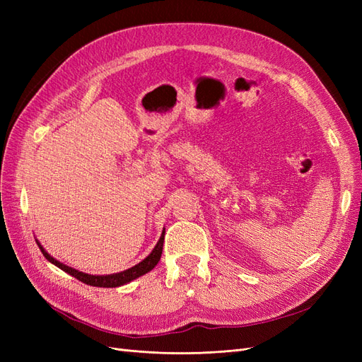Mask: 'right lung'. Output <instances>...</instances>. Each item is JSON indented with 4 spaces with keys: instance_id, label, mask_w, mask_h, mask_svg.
Wrapping results in <instances>:
<instances>
[{
    "instance_id": "add662e5",
    "label": "right lung",
    "mask_w": 362,
    "mask_h": 362,
    "mask_svg": "<svg viewBox=\"0 0 362 362\" xmlns=\"http://www.w3.org/2000/svg\"><path fill=\"white\" fill-rule=\"evenodd\" d=\"M36 243H37L39 249L42 250L43 257H45L49 262H52L54 266H57L63 272L69 273L71 276H74V278H76L78 281L87 284V286H92V287H104V288L110 287V288H115V287L125 286V284L134 281V279H137L140 276H144L145 273L151 272L152 269H154L158 264V261L161 258V252H163L164 231L161 233V237H160V240L157 242L156 247L152 249V252L145 259H141L139 264H136L133 267H129V269H127L124 272H119V273H112V275H89V273H84V272H80V270H76L74 267H69L66 264H63V262H60L59 259L51 257L48 252L43 249V246L39 243V240H36Z\"/></svg>"
}]
</instances>
